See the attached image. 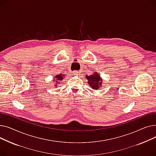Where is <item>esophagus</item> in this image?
Here are the masks:
<instances>
[{
    "label": "esophagus",
    "mask_w": 156,
    "mask_h": 156,
    "mask_svg": "<svg viewBox=\"0 0 156 156\" xmlns=\"http://www.w3.org/2000/svg\"><path fill=\"white\" fill-rule=\"evenodd\" d=\"M80 71H73V75L74 76H78V75H80Z\"/></svg>",
    "instance_id": "esophagus-1"
}]
</instances>
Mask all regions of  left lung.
<instances>
[{"mask_svg": "<svg viewBox=\"0 0 156 156\" xmlns=\"http://www.w3.org/2000/svg\"><path fill=\"white\" fill-rule=\"evenodd\" d=\"M86 78L88 80V84L94 90H99L102 87V84L103 80L99 75L97 72L94 73L92 75H86Z\"/></svg>", "mask_w": 156, "mask_h": 156, "instance_id": "8db88e82", "label": "left lung"}]
</instances>
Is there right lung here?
<instances>
[{"instance_id": "1", "label": "right lung", "mask_w": 156, "mask_h": 156, "mask_svg": "<svg viewBox=\"0 0 156 156\" xmlns=\"http://www.w3.org/2000/svg\"><path fill=\"white\" fill-rule=\"evenodd\" d=\"M64 76L65 75H63V74H59V75H55L54 76V78L52 80L53 82H54V87H58V85L60 83V81L62 80Z\"/></svg>"}]
</instances>
